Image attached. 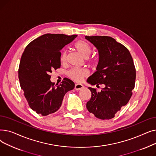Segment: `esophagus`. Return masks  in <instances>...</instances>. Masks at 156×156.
I'll list each match as a JSON object with an SVG mask.
<instances>
[{"label": "esophagus", "instance_id": "obj_1", "mask_svg": "<svg viewBox=\"0 0 156 156\" xmlns=\"http://www.w3.org/2000/svg\"><path fill=\"white\" fill-rule=\"evenodd\" d=\"M84 88V86L81 84H76L75 87V89L76 90H82Z\"/></svg>", "mask_w": 156, "mask_h": 156}]
</instances>
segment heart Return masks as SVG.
I'll use <instances>...</instances> for the list:
<instances>
[{
    "instance_id": "1",
    "label": "heart",
    "mask_w": 156,
    "mask_h": 156,
    "mask_svg": "<svg viewBox=\"0 0 156 156\" xmlns=\"http://www.w3.org/2000/svg\"><path fill=\"white\" fill-rule=\"evenodd\" d=\"M75 47L77 51L82 55L84 58H88L91 54L92 50L91 48L88 45L87 43L83 40H79L75 44ZM67 60V53L66 52H64L61 56V61L65 62ZM87 71L84 69H78L73 68L71 69L68 75L69 77L76 81H82L83 78L87 75Z\"/></svg>"
}]
</instances>
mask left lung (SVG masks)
I'll use <instances>...</instances> for the list:
<instances>
[{
    "instance_id": "8db88e82",
    "label": "left lung",
    "mask_w": 156,
    "mask_h": 156,
    "mask_svg": "<svg viewBox=\"0 0 156 156\" xmlns=\"http://www.w3.org/2000/svg\"><path fill=\"white\" fill-rule=\"evenodd\" d=\"M85 39L95 47L99 56L97 71L87 82L104 85L101 92L88 87L92 97L87 108L97 118L110 119L132 95L136 78L133 61L128 49L111 37L86 36Z\"/></svg>"
}]
</instances>
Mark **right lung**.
<instances>
[{"label": "right lung", "instance_id": "right-lung-1", "mask_svg": "<svg viewBox=\"0 0 156 156\" xmlns=\"http://www.w3.org/2000/svg\"><path fill=\"white\" fill-rule=\"evenodd\" d=\"M76 37L47 34L33 40L24 49L18 77L30 108L37 114L47 116L56 112L64 95L75 88V83L68 78L55 85L50 74L61 67V49Z\"/></svg>", "mask_w": 156, "mask_h": 156}]
</instances>
